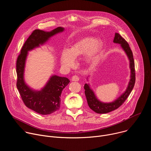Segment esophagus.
<instances>
[{
    "label": "esophagus",
    "instance_id": "obj_1",
    "mask_svg": "<svg viewBox=\"0 0 151 151\" xmlns=\"http://www.w3.org/2000/svg\"><path fill=\"white\" fill-rule=\"evenodd\" d=\"M79 80V78L76 75H74L72 78V81H78Z\"/></svg>",
    "mask_w": 151,
    "mask_h": 151
}]
</instances>
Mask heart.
Wrapping results in <instances>:
<instances>
[{
    "mask_svg": "<svg viewBox=\"0 0 151 151\" xmlns=\"http://www.w3.org/2000/svg\"><path fill=\"white\" fill-rule=\"evenodd\" d=\"M103 47L102 42L91 37L82 38L70 47L69 50L64 49L61 55V63L66 69L72 68L75 65V58L85 54V59L90 65L97 64Z\"/></svg>",
    "mask_w": 151,
    "mask_h": 151,
    "instance_id": "obj_1",
    "label": "heart"
}]
</instances>
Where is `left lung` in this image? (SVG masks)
<instances>
[{
    "instance_id": "obj_1",
    "label": "left lung",
    "mask_w": 151,
    "mask_h": 151,
    "mask_svg": "<svg viewBox=\"0 0 151 151\" xmlns=\"http://www.w3.org/2000/svg\"><path fill=\"white\" fill-rule=\"evenodd\" d=\"M114 42L120 44L121 47L126 53L129 61H130V68L131 70L130 80L129 81L128 87L125 91L116 100L111 103H103L99 100L95 96L93 91L90 88V85L87 83L85 84V94L86 98H87L88 104L91 109L97 114H106L118 109L120 106L122 104V103H124L128 96L130 95V93L133 89L135 83L136 74L134 61L133 52L130 49V47H129L127 42L118 33H115Z\"/></svg>"
}]
</instances>
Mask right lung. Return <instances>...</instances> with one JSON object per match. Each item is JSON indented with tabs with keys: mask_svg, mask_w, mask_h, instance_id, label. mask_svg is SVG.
I'll list each match as a JSON object with an SVG mask.
<instances>
[{
	"mask_svg": "<svg viewBox=\"0 0 151 151\" xmlns=\"http://www.w3.org/2000/svg\"><path fill=\"white\" fill-rule=\"evenodd\" d=\"M58 27L51 32L35 30L25 42L17 60V87L24 104L29 109L41 114L48 115L58 111L60 107L63 90L70 82L68 78L57 75L51 76L45 87L40 91L33 90L26 83L24 72L28 51L39 47L52 36L63 32Z\"/></svg>",
	"mask_w": 151,
	"mask_h": 151,
	"instance_id": "obj_1",
	"label": "right lung"
}]
</instances>
